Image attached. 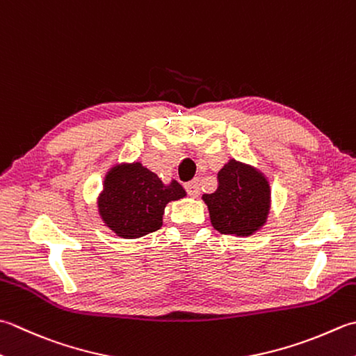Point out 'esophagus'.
<instances>
[{
  "mask_svg": "<svg viewBox=\"0 0 356 356\" xmlns=\"http://www.w3.org/2000/svg\"><path fill=\"white\" fill-rule=\"evenodd\" d=\"M185 190L186 193L190 194L191 197H197L200 194V186H199V180H191V182H188L185 185Z\"/></svg>",
  "mask_w": 356,
  "mask_h": 356,
  "instance_id": "obj_1",
  "label": "esophagus"
}]
</instances>
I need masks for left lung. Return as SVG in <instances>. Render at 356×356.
I'll return each instance as SVG.
<instances>
[{"label": "left lung", "mask_w": 356, "mask_h": 356, "mask_svg": "<svg viewBox=\"0 0 356 356\" xmlns=\"http://www.w3.org/2000/svg\"><path fill=\"white\" fill-rule=\"evenodd\" d=\"M218 190L202 199L214 229L222 234L252 236L267 222L270 185L261 171L232 159L218 174Z\"/></svg>", "instance_id": "left-lung-1"}]
</instances>
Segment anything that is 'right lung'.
Wrapping results in <instances>:
<instances>
[{
    "instance_id": "add662e5",
    "label": "right lung",
    "mask_w": 356,
    "mask_h": 356,
    "mask_svg": "<svg viewBox=\"0 0 356 356\" xmlns=\"http://www.w3.org/2000/svg\"><path fill=\"white\" fill-rule=\"evenodd\" d=\"M185 196L177 180L163 184L140 162L115 165L104 177L99 213L117 236L136 239L162 227L166 204Z\"/></svg>"
}]
</instances>
